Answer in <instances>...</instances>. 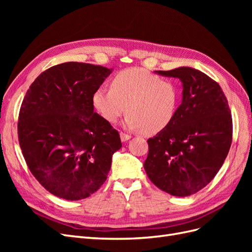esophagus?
Here are the masks:
<instances>
[{"label":"esophagus","instance_id":"obj_1","mask_svg":"<svg viewBox=\"0 0 252 252\" xmlns=\"http://www.w3.org/2000/svg\"><path fill=\"white\" fill-rule=\"evenodd\" d=\"M120 135H121L122 142H126V141L131 139V135H130V134H127V133H124V132H121Z\"/></svg>","mask_w":252,"mask_h":252}]
</instances>
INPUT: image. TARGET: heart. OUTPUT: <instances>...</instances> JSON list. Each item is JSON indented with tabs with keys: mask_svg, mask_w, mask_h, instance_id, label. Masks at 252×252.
I'll use <instances>...</instances> for the list:
<instances>
[{
	"mask_svg": "<svg viewBox=\"0 0 252 252\" xmlns=\"http://www.w3.org/2000/svg\"><path fill=\"white\" fill-rule=\"evenodd\" d=\"M181 89L177 83L143 68H127L111 81V88L102 86L93 95V104L108 123L128 114L124 126L145 134H156L168 127L177 116Z\"/></svg>",
	"mask_w": 252,
	"mask_h": 252,
	"instance_id": "heart-1",
	"label": "heart"
}]
</instances>
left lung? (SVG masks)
<instances>
[{
    "mask_svg": "<svg viewBox=\"0 0 252 252\" xmlns=\"http://www.w3.org/2000/svg\"><path fill=\"white\" fill-rule=\"evenodd\" d=\"M183 83L172 123L149 139L144 168L149 180L175 196L196 193L222 167L232 141V118L219 84L190 67L157 71Z\"/></svg>",
    "mask_w": 252,
    "mask_h": 252,
    "instance_id": "obj_1",
    "label": "left lung"
}]
</instances>
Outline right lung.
<instances>
[{
	"instance_id": "add662e5",
	"label": "right lung",
	"mask_w": 252,
	"mask_h": 252,
	"mask_svg": "<svg viewBox=\"0 0 252 252\" xmlns=\"http://www.w3.org/2000/svg\"><path fill=\"white\" fill-rule=\"evenodd\" d=\"M108 68L67 62L42 72L27 90L18 135L28 168L40 184L68 201L86 199L107 179L118 130L94 112L93 95Z\"/></svg>"
}]
</instances>
